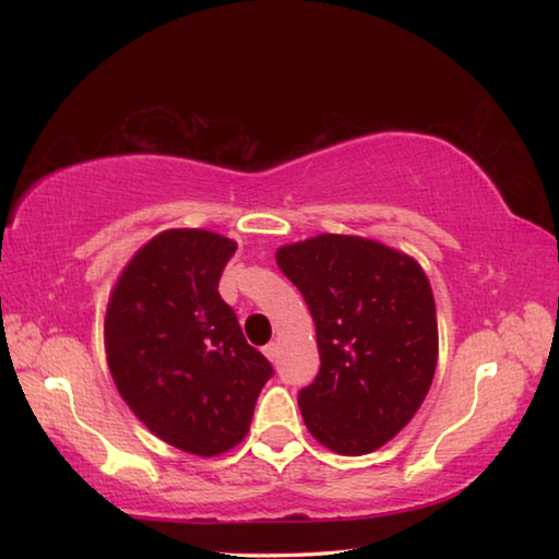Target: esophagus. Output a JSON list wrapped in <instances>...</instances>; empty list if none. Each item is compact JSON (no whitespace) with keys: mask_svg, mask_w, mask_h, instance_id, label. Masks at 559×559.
Instances as JSON below:
<instances>
[{"mask_svg":"<svg viewBox=\"0 0 559 559\" xmlns=\"http://www.w3.org/2000/svg\"><path fill=\"white\" fill-rule=\"evenodd\" d=\"M263 355H266L271 362H276V359H278V345L276 343H269L266 347H263Z\"/></svg>","mask_w":559,"mask_h":559,"instance_id":"esophagus-1","label":"esophagus"}]
</instances>
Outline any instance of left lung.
I'll list each match as a JSON object with an SVG mask.
<instances>
[{
  "label": "left lung",
  "instance_id": "obj_1",
  "mask_svg": "<svg viewBox=\"0 0 559 559\" xmlns=\"http://www.w3.org/2000/svg\"><path fill=\"white\" fill-rule=\"evenodd\" d=\"M276 263L316 323L320 370L298 394L308 431L345 456L380 449L409 424L437 370L429 278L390 246L340 234L283 246Z\"/></svg>",
  "mask_w": 559,
  "mask_h": 559
}]
</instances>
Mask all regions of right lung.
<instances>
[{
  "instance_id": "add662e5",
  "label": "right lung",
  "mask_w": 559,
  "mask_h": 559,
  "mask_svg": "<svg viewBox=\"0 0 559 559\" xmlns=\"http://www.w3.org/2000/svg\"><path fill=\"white\" fill-rule=\"evenodd\" d=\"M236 243L169 229L122 271L106 313V355L122 400L173 447L216 456L251 427L273 367L246 343L219 278Z\"/></svg>"
}]
</instances>
